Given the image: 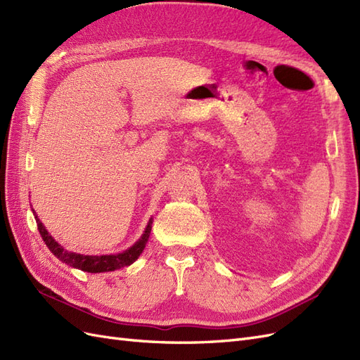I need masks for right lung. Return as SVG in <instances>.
Returning <instances> with one entry per match:
<instances>
[{
  "label": "right lung",
  "instance_id": "obj_1",
  "mask_svg": "<svg viewBox=\"0 0 360 360\" xmlns=\"http://www.w3.org/2000/svg\"><path fill=\"white\" fill-rule=\"evenodd\" d=\"M34 213V210H32ZM36 217L37 222V228L39 233L43 238V242L46 243V246L49 248L51 252L56 255L63 263H66L75 269H79L84 271H89V274H101V271H112L117 269H122L124 266H130L134 263L135 259H138V257L143 254V250L148 242L150 237V231H151V219L146 228L144 234L141 236L139 240L132 246L129 248L124 252L120 254H114V255H84V254H76V252H69V250L64 249L61 245H58L53 237L49 236V233L46 231V228L41 225V222L39 221V217Z\"/></svg>",
  "mask_w": 360,
  "mask_h": 360
}]
</instances>
